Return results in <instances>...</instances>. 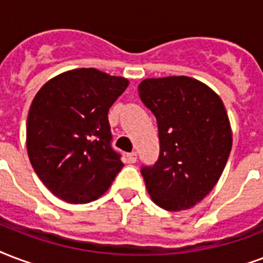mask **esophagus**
<instances>
[{"label": "esophagus", "mask_w": 263, "mask_h": 263, "mask_svg": "<svg viewBox=\"0 0 263 263\" xmlns=\"http://www.w3.org/2000/svg\"><path fill=\"white\" fill-rule=\"evenodd\" d=\"M127 160H128V163H136V160H138V156H136L135 152H131V153H128L127 154Z\"/></svg>", "instance_id": "1"}]
</instances>
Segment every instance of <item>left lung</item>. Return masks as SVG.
Segmentation results:
<instances>
[{
  "mask_svg": "<svg viewBox=\"0 0 263 263\" xmlns=\"http://www.w3.org/2000/svg\"><path fill=\"white\" fill-rule=\"evenodd\" d=\"M140 100L157 120L160 154L140 174L158 207L182 211L200 203L219 180L232 150V129L222 100L197 80L147 78Z\"/></svg>",
  "mask_w": 263,
  "mask_h": 263,
  "instance_id": "1",
  "label": "left lung"
}]
</instances>
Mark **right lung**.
I'll list each match as a JSON object with an SVG mask.
<instances>
[{"mask_svg": "<svg viewBox=\"0 0 263 263\" xmlns=\"http://www.w3.org/2000/svg\"><path fill=\"white\" fill-rule=\"evenodd\" d=\"M128 80L76 69L49 80L27 117V153L48 190L71 204L91 203L121 171L107 113Z\"/></svg>", "mask_w": 263, "mask_h": 263, "instance_id": "obj_1", "label": "right lung"}]
</instances>
